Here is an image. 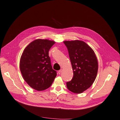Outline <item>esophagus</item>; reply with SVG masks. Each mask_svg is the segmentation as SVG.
<instances>
[{"label": "esophagus", "mask_w": 120, "mask_h": 120, "mask_svg": "<svg viewBox=\"0 0 120 120\" xmlns=\"http://www.w3.org/2000/svg\"><path fill=\"white\" fill-rule=\"evenodd\" d=\"M62 71V70H59V71H58V74H59V75H60V74H61Z\"/></svg>", "instance_id": "obj_1"}]
</instances>
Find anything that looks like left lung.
<instances>
[{
    "label": "left lung",
    "mask_w": 120,
    "mask_h": 120,
    "mask_svg": "<svg viewBox=\"0 0 120 120\" xmlns=\"http://www.w3.org/2000/svg\"><path fill=\"white\" fill-rule=\"evenodd\" d=\"M64 43L69 52L74 72L72 79L66 83L70 91L80 94L90 88L98 73V63L94 50L84 41H66Z\"/></svg>",
    "instance_id": "obj_1"
}]
</instances>
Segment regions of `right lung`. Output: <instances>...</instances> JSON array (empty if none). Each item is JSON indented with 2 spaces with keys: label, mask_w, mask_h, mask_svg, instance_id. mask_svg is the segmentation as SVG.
<instances>
[{
  "label": "right lung",
  "mask_w": 120,
  "mask_h": 120,
  "mask_svg": "<svg viewBox=\"0 0 120 120\" xmlns=\"http://www.w3.org/2000/svg\"><path fill=\"white\" fill-rule=\"evenodd\" d=\"M55 41L37 39L26 47L20 57L19 68L24 80L33 89L49 88L57 75L52 69L49 51Z\"/></svg>",
  "instance_id": "right-lung-1"
}]
</instances>
